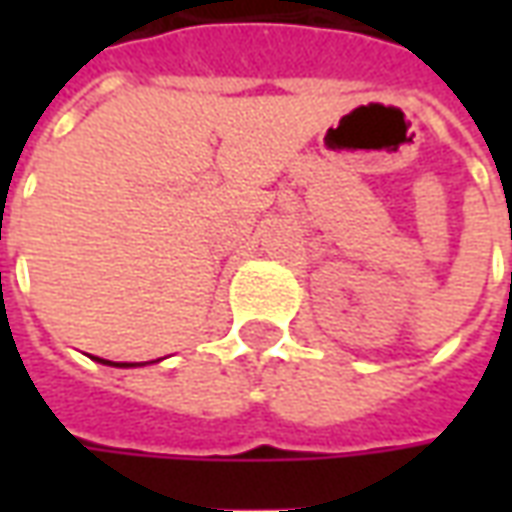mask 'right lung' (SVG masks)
<instances>
[{"instance_id": "right-lung-1", "label": "right lung", "mask_w": 512, "mask_h": 512, "mask_svg": "<svg viewBox=\"0 0 512 512\" xmlns=\"http://www.w3.org/2000/svg\"><path fill=\"white\" fill-rule=\"evenodd\" d=\"M98 359V356H95ZM98 362H104V365H112V367H136V365H128V362H106V359H98Z\"/></svg>"}]
</instances>
